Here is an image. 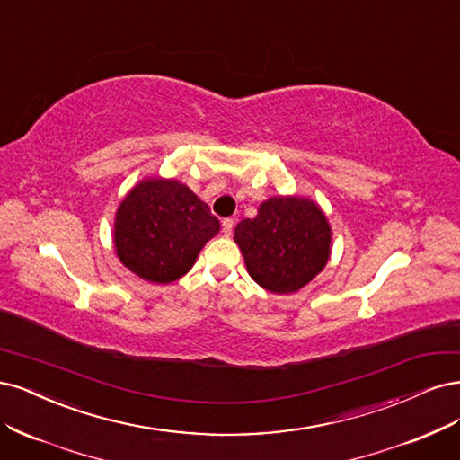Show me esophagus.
<instances>
[{
    "instance_id": "34e87169",
    "label": "esophagus",
    "mask_w": 460,
    "mask_h": 460,
    "mask_svg": "<svg viewBox=\"0 0 460 460\" xmlns=\"http://www.w3.org/2000/svg\"><path fill=\"white\" fill-rule=\"evenodd\" d=\"M221 227H224V234H226V236H231V233H233V227H234V219H231V217H226L224 221H221Z\"/></svg>"
}]
</instances>
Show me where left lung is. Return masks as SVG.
Instances as JSON below:
<instances>
[{
  "label": "left lung",
  "mask_w": 460,
  "mask_h": 460,
  "mask_svg": "<svg viewBox=\"0 0 460 460\" xmlns=\"http://www.w3.org/2000/svg\"><path fill=\"white\" fill-rule=\"evenodd\" d=\"M248 275L273 294H292L314 280L331 258L332 229L307 197H271L254 219L234 227Z\"/></svg>",
  "instance_id": "left-lung-1"
}]
</instances>
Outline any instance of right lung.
I'll return each instance as SVG.
<instances>
[{"instance_id":"1","label":"right lung","mask_w":460,"mask_h":460,"mask_svg":"<svg viewBox=\"0 0 460 460\" xmlns=\"http://www.w3.org/2000/svg\"><path fill=\"white\" fill-rule=\"evenodd\" d=\"M217 233L219 219L185 183L145 177L118 206L112 243L133 275L170 285L195 265Z\"/></svg>"}]
</instances>
